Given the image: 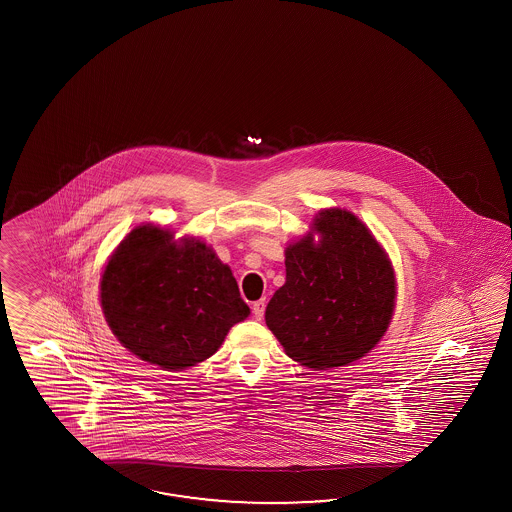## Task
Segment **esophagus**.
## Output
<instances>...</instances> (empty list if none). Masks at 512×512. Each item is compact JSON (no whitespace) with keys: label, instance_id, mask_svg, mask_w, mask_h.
Returning a JSON list of instances; mask_svg holds the SVG:
<instances>
[{"label":"esophagus","instance_id":"obj_1","mask_svg":"<svg viewBox=\"0 0 512 512\" xmlns=\"http://www.w3.org/2000/svg\"><path fill=\"white\" fill-rule=\"evenodd\" d=\"M263 313H265V300H258V302H254L252 304V315L256 320H261L263 318Z\"/></svg>","mask_w":512,"mask_h":512}]
</instances>
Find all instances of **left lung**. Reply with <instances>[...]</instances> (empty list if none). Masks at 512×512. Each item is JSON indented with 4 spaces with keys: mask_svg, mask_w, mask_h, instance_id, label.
<instances>
[{
    "mask_svg": "<svg viewBox=\"0 0 512 512\" xmlns=\"http://www.w3.org/2000/svg\"><path fill=\"white\" fill-rule=\"evenodd\" d=\"M395 298L392 260L371 230L346 208H322L309 232L285 247V283L265 309V324L287 357L329 370L381 342Z\"/></svg>",
    "mask_w": 512,
    "mask_h": 512,
    "instance_id": "8db88e82",
    "label": "left lung"
}]
</instances>
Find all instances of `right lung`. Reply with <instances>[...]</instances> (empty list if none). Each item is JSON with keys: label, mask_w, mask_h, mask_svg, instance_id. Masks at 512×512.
<instances>
[{"label": "right lung", "mask_w": 512, "mask_h": 512, "mask_svg": "<svg viewBox=\"0 0 512 512\" xmlns=\"http://www.w3.org/2000/svg\"><path fill=\"white\" fill-rule=\"evenodd\" d=\"M111 333L135 357L181 371L212 357L251 315L229 265L205 241L155 223L131 230L100 276Z\"/></svg>", "instance_id": "obj_1"}]
</instances>
